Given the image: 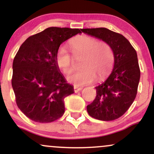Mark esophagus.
<instances>
[{"mask_svg":"<svg viewBox=\"0 0 154 154\" xmlns=\"http://www.w3.org/2000/svg\"><path fill=\"white\" fill-rule=\"evenodd\" d=\"M82 89V88H81V87H77V86H74V91H75V93H77V92L80 91Z\"/></svg>","mask_w":154,"mask_h":154,"instance_id":"1","label":"esophagus"}]
</instances>
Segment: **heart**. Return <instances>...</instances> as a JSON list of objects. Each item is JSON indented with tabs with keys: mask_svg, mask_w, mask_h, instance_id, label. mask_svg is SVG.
I'll return each instance as SVG.
<instances>
[{
	"mask_svg": "<svg viewBox=\"0 0 154 154\" xmlns=\"http://www.w3.org/2000/svg\"><path fill=\"white\" fill-rule=\"evenodd\" d=\"M75 56H83L82 69L67 77L69 82L76 85H85L94 80L97 76L101 79L111 71L114 63V51L109 44L98 42L96 38L81 35L70 43ZM56 62L63 73L69 74L72 70V59L65 45L59 47L56 54Z\"/></svg>",
	"mask_w": 154,
	"mask_h": 154,
	"instance_id": "b5f03b06",
	"label": "heart"
}]
</instances>
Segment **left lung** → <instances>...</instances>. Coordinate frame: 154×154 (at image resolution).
I'll list each match as a JSON object with an SVG mask.
<instances>
[{
	"label": "left lung",
	"mask_w": 154,
	"mask_h": 154,
	"mask_svg": "<svg viewBox=\"0 0 154 154\" xmlns=\"http://www.w3.org/2000/svg\"><path fill=\"white\" fill-rule=\"evenodd\" d=\"M81 30L109 44L115 57L111 75L95 87L96 97L87 106L88 114L102 121L118 119L128 110L137 95L140 77L137 53L128 39L119 33L104 27Z\"/></svg>",
	"instance_id": "1"
}]
</instances>
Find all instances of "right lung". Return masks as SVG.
I'll use <instances>...</instances> for the list:
<instances>
[{
  "instance_id": "right-lung-1",
  "label": "right lung",
  "mask_w": 154,
  "mask_h": 154,
  "mask_svg": "<svg viewBox=\"0 0 154 154\" xmlns=\"http://www.w3.org/2000/svg\"><path fill=\"white\" fill-rule=\"evenodd\" d=\"M81 33L80 29L48 27L29 37L13 61L11 85L17 106L36 122H52L63 116V100L74 93L56 62L63 42Z\"/></svg>"
}]
</instances>
